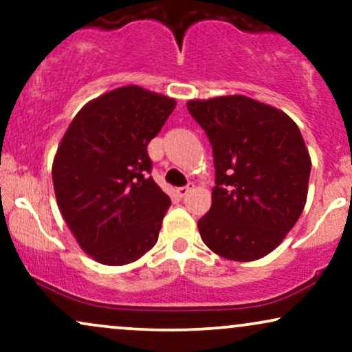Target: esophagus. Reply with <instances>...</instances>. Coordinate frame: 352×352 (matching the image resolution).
<instances>
[{"instance_id": "1", "label": "esophagus", "mask_w": 352, "mask_h": 352, "mask_svg": "<svg viewBox=\"0 0 352 352\" xmlns=\"http://www.w3.org/2000/svg\"><path fill=\"white\" fill-rule=\"evenodd\" d=\"M192 189V186L191 184H188V186H181V188H177L176 189V192H177V196L179 197H184L186 194H188L189 191H191Z\"/></svg>"}]
</instances>
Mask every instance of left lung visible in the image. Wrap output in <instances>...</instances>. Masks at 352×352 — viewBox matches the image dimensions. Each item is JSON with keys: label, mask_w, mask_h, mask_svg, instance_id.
<instances>
[{"label": "left lung", "mask_w": 352, "mask_h": 352, "mask_svg": "<svg viewBox=\"0 0 352 352\" xmlns=\"http://www.w3.org/2000/svg\"><path fill=\"white\" fill-rule=\"evenodd\" d=\"M212 146V206L197 221L210 250L250 262L265 257L298 221L308 194L309 160L296 123L283 111L229 95L188 103Z\"/></svg>", "instance_id": "obj_1"}]
</instances>
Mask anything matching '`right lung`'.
<instances>
[{"label": "right lung", "mask_w": 352, "mask_h": 352, "mask_svg": "<svg viewBox=\"0 0 352 352\" xmlns=\"http://www.w3.org/2000/svg\"><path fill=\"white\" fill-rule=\"evenodd\" d=\"M176 102L128 85L89 102L57 148V206L87 254L105 265L138 260L158 241L171 199L150 176L148 143Z\"/></svg>", "instance_id": "1"}]
</instances>
